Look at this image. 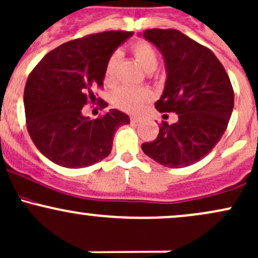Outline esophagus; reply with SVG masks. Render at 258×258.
<instances>
[{
  "mask_svg": "<svg viewBox=\"0 0 258 258\" xmlns=\"http://www.w3.org/2000/svg\"><path fill=\"white\" fill-rule=\"evenodd\" d=\"M142 121H143V118L140 117V116H132L131 117L132 123H140V122H142Z\"/></svg>",
  "mask_w": 258,
  "mask_h": 258,
  "instance_id": "obj_1",
  "label": "esophagus"
}]
</instances>
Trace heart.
Wrapping results in <instances>:
<instances>
[{
    "label": "heart",
    "instance_id": "b5f03b06",
    "mask_svg": "<svg viewBox=\"0 0 258 258\" xmlns=\"http://www.w3.org/2000/svg\"><path fill=\"white\" fill-rule=\"evenodd\" d=\"M132 52L135 57L140 62L147 72H153L158 66V55L152 45L146 41H137L132 45ZM118 52H114L109 57L105 66V81L107 83H112L116 77L117 70ZM153 94L149 89L146 88L122 87L116 90L114 95V104L118 109L127 112H137L142 109L144 104L152 99Z\"/></svg>",
    "mask_w": 258,
    "mask_h": 258
}]
</instances>
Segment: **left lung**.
<instances>
[{
  "label": "left lung",
  "instance_id": "8db88e82",
  "mask_svg": "<svg viewBox=\"0 0 258 258\" xmlns=\"http://www.w3.org/2000/svg\"><path fill=\"white\" fill-rule=\"evenodd\" d=\"M142 36L165 62V87L155 107L179 117L171 124L163 121L157 140L143 143L142 151L168 168L189 166L224 135L234 107L230 79L211 50L179 30L148 29Z\"/></svg>",
  "mask_w": 258,
  "mask_h": 258
}]
</instances>
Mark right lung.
Returning a JSON list of instances; mask_svg holds the SVG:
<instances>
[{"instance_id":"add662e5","label":"right lung","mask_w":258,"mask_h":258,"mask_svg":"<svg viewBox=\"0 0 258 258\" xmlns=\"http://www.w3.org/2000/svg\"><path fill=\"white\" fill-rule=\"evenodd\" d=\"M134 35L104 32L76 39L50 51L29 75L24 109L30 138L42 155L63 168L93 165L111 153L116 130L130 123L124 112L110 109L92 120L82 114L92 89L103 86L114 51ZM100 107L107 104L100 100Z\"/></svg>"}]
</instances>
